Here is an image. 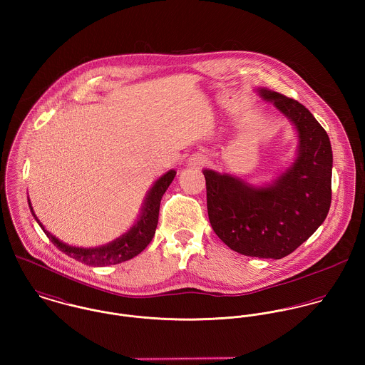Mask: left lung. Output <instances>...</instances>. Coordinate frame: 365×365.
<instances>
[{"instance_id": "1", "label": "left lung", "mask_w": 365, "mask_h": 365, "mask_svg": "<svg viewBox=\"0 0 365 365\" xmlns=\"http://www.w3.org/2000/svg\"><path fill=\"white\" fill-rule=\"evenodd\" d=\"M295 125L299 153L272 185L255 188L229 174L204 170L210 226L232 250L259 259H282L323 223L331 202L333 155L329 136L308 108L261 90Z\"/></svg>"}]
</instances>
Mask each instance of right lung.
Segmentation results:
<instances>
[{
  "label": "right lung",
  "instance_id": "obj_1",
  "mask_svg": "<svg viewBox=\"0 0 365 365\" xmlns=\"http://www.w3.org/2000/svg\"><path fill=\"white\" fill-rule=\"evenodd\" d=\"M174 177H175V171L170 170L167 174H164L161 178H158L156 184L149 191V195L145 201V207L142 209V215H140L139 220L136 222V225L128 233L120 236L119 239L113 240L112 243L103 246V247H97V249L71 247V246L61 243L48 230H45L43 225L39 222V219L34 213L31 202L29 201L28 202H29L34 217L36 219V222L41 225V227L43 229L46 236L51 239V242L60 252H63L64 255L70 256L71 259L84 262L87 265H94V267L113 265V264H119V262L133 259L135 256L142 253L148 247V245L152 242V239L156 233L161 198H163L164 192L167 191L168 185L171 184V181L174 180Z\"/></svg>",
  "mask_w": 365,
  "mask_h": 365
}]
</instances>
